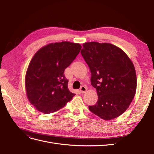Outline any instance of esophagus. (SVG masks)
Listing matches in <instances>:
<instances>
[{
    "label": "esophagus",
    "instance_id": "34e87169",
    "mask_svg": "<svg viewBox=\"0 0 154 154\" xmlns=\"http://www.w3.org/2000/svg\"><path fill=\"white\" fill-rule=\"evenodd\" d=\"M80 91L81 93H85L87 91V87L85 86H82L80 88Z\"/></svg>",
    "mask_w": 154,
    "mask_h": 154
}]
</instances>
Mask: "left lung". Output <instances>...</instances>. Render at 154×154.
Here are the masks:
<instances>
[{
  "label": "left lung",
  "mask_w": 154,
  "mask_h": 154,
  "mask_svg": "<svg viewBox=\"0 0 154 154\" xmlns=\"http://www.w3.org/2000/svg\"><path fill=\"white\" fill-rule=\"evenodd\" d=\"M81 54L91 72V85L98 100L88 109L105 120L122 115L128 109L136 91L134 64L123 50L111 44L96 42L83 44Z\"/></svg>",
  "instance_id": "1"
}]
</instances>
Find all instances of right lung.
Segmentation results:
<instances>
[{"mask_svg":"<svg viewBox=\"0 0 154 154\" xmlns=\"http://www.w3.org/2000/svg\"><path fill=\"white\" fill-rule=\"evenodd\" d=\"M79 44L62 42L40 49L29 63L26 74L27 96L38 111L50 114L60 110L75 94L68 88L64 71L80 53Z\"/></svg>","mask_w":154,"mask_h":154,"instance_id":"right-lung-1","label":"right lung"}]
</instances>
